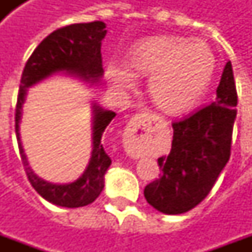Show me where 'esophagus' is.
<instances>
[{"mask_svg": "<svg viewBox=\"0 0 252 252\" xmlns=\"http://www.w3.org/2000/svg\"><path fill=\"white\" fill-rule=\"evenodd\" d=\"M155 123L153 115L150 113H140L136 115L128 123L126 126V148L128 154L133 158L142 157L143 147L142 140L153 132V126Z\"/></svg>", "mask_w": 252, "mask_h": 252, "instance_id": "1", "label": "esophagus"}]
</instances>
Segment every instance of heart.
I'll return each mask as SVG.
<instances>
[{
  "instance_id": "heart-1",
  "label": "heart",
  "mask_w": 252,
  "mask_h": 252,
  "mask_svg": "<svg viewBox=\"0 0 252 252\" xmlns=\"http://www.w3.org/2000/svg\"><path fill=\"white\" fill-rule=\"evenodd\" d=\"M126 65L110 63L106 74L117 88L135 86L137 75L148 77V94L159 109L181 115L205 95L216 70V58L200 39L174 35L151 36L137 41L126 54Z\"/></svg>"
}]
</instances>
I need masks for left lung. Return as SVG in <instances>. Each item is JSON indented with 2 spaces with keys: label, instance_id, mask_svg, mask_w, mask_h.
I'll return each mask as SVG.
<instances>
[{
  "label": "left lung",
  "instance_id": "1",
  "mask_svg": "<svg viewBox=\"0 0 252 252\" xmlns=\"http://www.w3.org/2000/svg\"><path fill=\"white\" fill-rule=\"evenodd\" d=\"M236 105L232 64L227 62L215 102L173 123L171 151L158 159L160 178L144 188L150 205L166 215H181L209 194L229 160Z\"/></svg>",
  "mask_w": 252,
  "mask_h": 252
}]
</instances>
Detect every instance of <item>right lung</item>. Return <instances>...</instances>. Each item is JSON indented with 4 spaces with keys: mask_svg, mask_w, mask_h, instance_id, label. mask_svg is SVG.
Here are the masks:
<instances>
[{
    "mask_svg": "<svg viewBox=\"0 0 252 252\" xmlns=\"http://www.w3.org/2000/svg\"><path fill=\"white\" fill-rule=\"evenodd\" d=\"M105 27L106 25L102 21H93L67 25L54 31L32 52L21 75L14 117L20 154L31 185L44 200L55 205L79 208L92 204L101 194L104 189V175L112 163L102 147L101 137L105 128L115 119L116 113L105 110L102 106L93 102V150L88 167L77 181L59 185L41 180L28 164L19 132L23 105L31 86L57 72L81 78L92 85L98 83L104 75L101 41L106 35Z\"/></svg>",
    "mask_w": 252,
    "mask_h": 252,
    "instance_id": "1",
    "label": "right lung"
}]
</instances>
